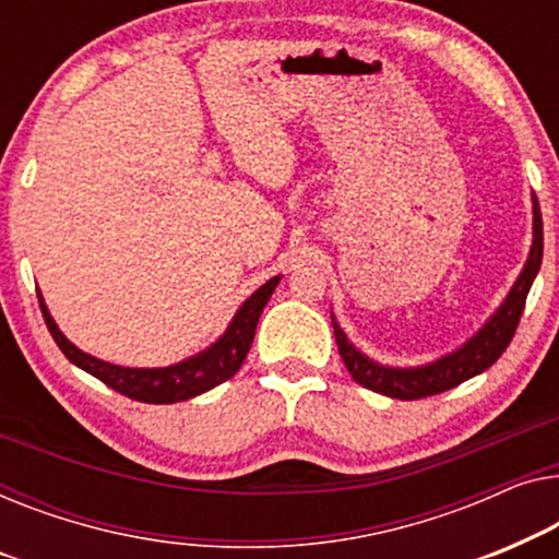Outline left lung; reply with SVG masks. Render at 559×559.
I'll list each match as a JSON object with an SVG mask.
<instances>
[{
    "mask_svg": "<svg viewBox=\"0 0 559 559\" xmlns=\"http://www.w3.org/2000/svg\"><path fill=\"white\" fill-rule=\"evenodd\" d=\"M542 246H545V238H542V212H539L537 198H534V240L530 250V261H526L522 276L516 278L514 288L509 290L507 301L501 304V309L493 313L489 321H486L481 332H478L471 342L463 344L459 352L433 361V365L415 367V369H392V367L374 365L372 359L359 355V352L352 347L347 342V334L342 332L340 324H336V319L332 317L336 347H340L344 367L349 369L352 380L361 384V388L380 392V395H388L395 400H420V397L440 395V392L451 390L455 384L481 374L484 369H489L493 361L504 355L509 342H512V336L519 326V319H522L526 294H530L532 281L539 271Z\"/></svg>",
    "mask_w": 559,
    "mask_h": 559,
    "instance_id": "8db88e82",
    "label": "left lung"
}]
</instances>
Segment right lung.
I'll list each match as a JSON object with an SVG mask.
<instances>
[{
  "mask_svg": "<svg viewBox=\"0 0 559 559\" xmlns=\"http://www.w3.org/2000/svg\"><path fill=\"white\" fill-rule=\"evenodd\" d=\"M281 276L271 278L240 306V311L235 313L233 324L227 326V332L219 336V342L212 344L207 352H202L198 357H190L179 361L175 367L164 369H131L100 361L96 357L85 355L78 347H73L66 336L60 334V329L55 326V321L47 311V306L40 298V309L47 329H50L55 344H58L62 355H66L75 367L85 369V372L98 377L100 382L108 388L121 392V395L139 400V403H152V405H169V403H182L194 395H202L215 388V384L230 380L238 372L242 359H246L250 344H253L258 319H261L263 306L269 304L273 288L278 286Z\"/></svg>",
  "mask_w": 559,
  "mask_h": 559,
  "instance_id": "right-lung-1",
  "label": "right lung"
}]
</instances>
